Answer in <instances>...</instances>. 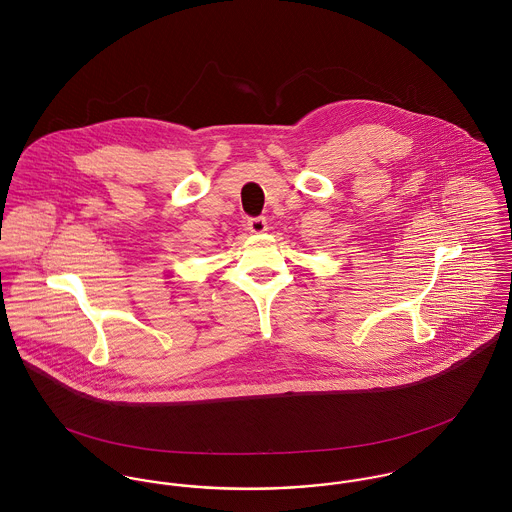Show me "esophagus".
I'll list each match as a JSON object with an SVG mask.
<instances>
[{
  "instance_id": "34e87169",
  "label": "esophagus",
  "mask_w": 512,
  "mask_h": 512,
  "mask_svg": "<svg viewBox=\"0 0 512 512\" xmlns=\"http://www.w3.org/2000/svg\"><path fill=\"white\" fill-rule=\"evenodd\" d=\"M246 226L252 234H262V232L268 230V220H266V217H252V219H248Z\"/></svg>"
}]
</instances>
